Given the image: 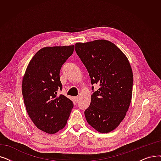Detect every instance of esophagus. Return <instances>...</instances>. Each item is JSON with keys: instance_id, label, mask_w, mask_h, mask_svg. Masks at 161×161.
<instances>
[{"instance_id": "obj_1", "label": "esophagus", "mask_w": 161, "mask_h": 161, "mask_svg": "<svg viewBox=\"0 0 161 161\" xmlns=\"http://www.w3.org/2000/svg\"><path fill=\"white\" fill-rule=\"evenodd\" d=\"M74 99H75V103H78V101H79V97H75L74 98Z\"/></svg>"}]
</instances>
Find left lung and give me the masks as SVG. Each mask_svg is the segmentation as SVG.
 <instances>
[{
	"instance_id": "8db88e82",
	"label": "left lung",
	"mask_w": 161,
	"mask_h": 161,
	"mask_svg": "<svg viewBox=\"0 0 161 161\" xmlns=\"http://www.w3.org/2000/svg\"><path fill=\"white\" fill-rule=\"evenodd\" d=\"M75 50L87 69L92 84L100 86L85 110L86 120L97 131L110 132L124 120L131 101L130 62L116 45L104 39L77 43Z\"/></svg>"
}]
</instances>
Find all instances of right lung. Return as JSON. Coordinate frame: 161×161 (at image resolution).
Masks as SVG:
<instances>
[{
    "label": "right lung",
    "mask_w": 161,
    "mask_h": 161,
    "mask_svg": "<svg viewBox=\"0 0 161 161\" xmlns=\"http://www.w3.org/2000/svg\"><path fill=\"white\" fill-rule=\"evenodd\" d=\"M74 45L47 47L35 54L24 74L22 91L31 120L39 130L53 134L65 127L73 108L64 95L60 80L61 67L72 54Z\"/></svg>",
    "instance_id": "right-lung-1"
}]
</instances>
